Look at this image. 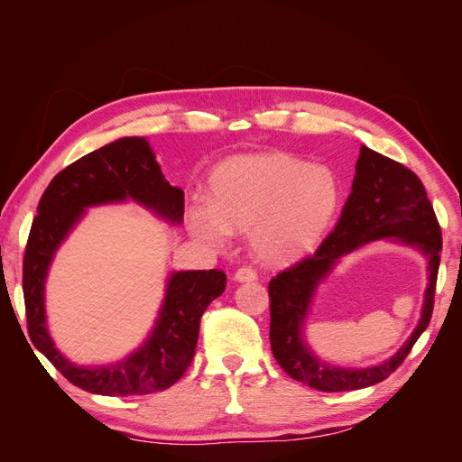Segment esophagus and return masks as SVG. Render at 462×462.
I'll list each match as a JSON object with an SVG mask.
<instances>
[{"label": "esophagus", "instance_id": "esophagus-1", "mask_svg": "<svg viewBox=\"0 0 462 462\" xmlns=\"http://www.w3.org/2000/svg\"><path fill=\"white\" fill-rule=\"evenodd\" d=\"M235 279H236V282H241V283L243 282H256L258 273L253 268H246V265H245V268H239L235 272Z\"/></svg>", "mask_w": 462, "mask_h": 462}]
</instances>
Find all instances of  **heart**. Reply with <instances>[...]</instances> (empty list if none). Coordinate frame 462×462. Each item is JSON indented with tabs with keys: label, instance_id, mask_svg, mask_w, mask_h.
I'll list each match as a JSON object with an SVG mask.
<instances>
[{
	"label": "heart",
	"instance_id": "obj_1",
	"mask_svg": "<svg viewBox=\"0 0 462 462\" xmlns=\"http://www.w3.org/2000/svg\"><path fill=\"white\" fill-rule=\"evenodd\" d=\"M208 190L209 204L189 208L190 231L216 246L250 231L254 254L272 265L312 253L341 204L339 179L328 165L282 150L221 162Z\"/></svg>",
	"mask_w": 462,
	"mask_h": 462
}]
</instances>
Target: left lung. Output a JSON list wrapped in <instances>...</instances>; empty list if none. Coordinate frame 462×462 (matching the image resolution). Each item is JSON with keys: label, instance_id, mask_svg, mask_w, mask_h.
I'll use <instances>...</instances> for the list:
<instances>
[{"label": "left lung", "instance_id": "obj_1", "mask_svg": "<svg viewBox=\"0 0 462 462\" xmlns=\"http://www.w3.org/2000/svg\"><path fill=\"white\" fill-rule=\"evenodd\" d=\"M383 236H397L429 256L430 283L423 318L402 351L380 367L365 371L335 369L318 361L301 341V326L315 285L343 254ZM441 253V227L428 192L414 171L402 163L360 146L353 192L348 194L335 229L316 253L279 272L268 285L272 353L292 380L326 393L355 391L383 382L409 356L428 328L433 312Z\"/></svg>", "mask_w": 462, "mask_h": 462}]
</instances>
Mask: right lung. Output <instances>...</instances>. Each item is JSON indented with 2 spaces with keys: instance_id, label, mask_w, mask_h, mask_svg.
I'll return each instance as SVG.
<instances>
[{
  "instance_id": "obj_1",
  "label": "right lung",
  "mask_w": 462,
  "mask_h": 462,
  "mask_svg": "<svg viewBox=\"0 0 462 462\" xmlns=\"http://www.w3.org/2000/svg\"><path fill=\"white\" fill-rule=\"evenodd\" d=\"M133 199L158 216L180 223L185 194L160 171L144 138L127 136L94 150L51 179L38 202V216L23 258V295L29 337L38 351L73 385L88 393L129 397L163 391L179 382L197 353L200 318L208 304L226 291L219 270L177 272L152 337L127 360L114 366L82 368L53 346L44 316V279L55 248L85 214V208Z\"/></svg>"
}]
</instances>
